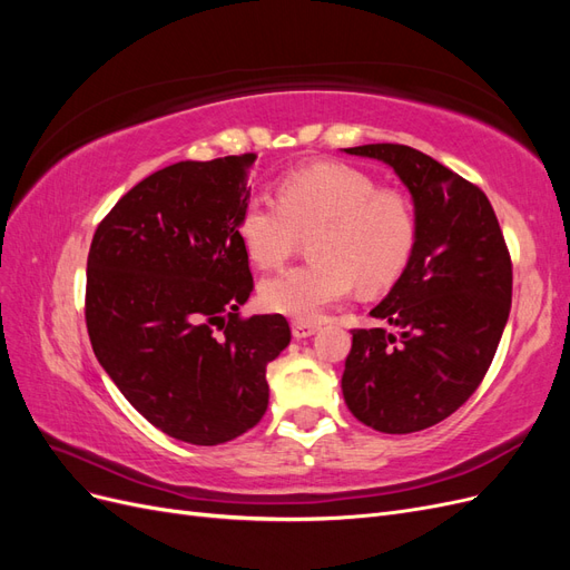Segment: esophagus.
Segmentation results:
<instances>
[{"label": "esophagus", "mask_w": 570, "mask_h": 570, "mask_svg": "<svg viewBox=\"0 0 570 570\" xmlns=\"http://www.w3.org/2000/svg\"><path fill=\"white\" fill-rule=\"evenodd\" d=\"M316 331H318V325L312 321H292V335H295L297 340L312 337Z\"/></svg>", "instance_id": "1"}]
</instances>
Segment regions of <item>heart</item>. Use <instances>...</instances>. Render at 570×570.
Returning <instances> with one entry per match:
<instances>
[{
	"instance_id": "1",
	"label": "heart",
	"mask_w": 570,
	"mask_h": 570,
	"mask_svg": "<svg viewBox=\"0 0 570 570\" xmlns=\"http://www.w3.org/2000/svg\"><path fill=\"white\" fill-rule=\"evenodd\" d=\"M237 230L262 268L285 264L314 233V262L264 281L262 299L271 312L316 321L354 285L377 292L400 278L419 226L406 195L347 164H314L285 176L278 199L249 197Z\"/></svg>"
}]
</instances>
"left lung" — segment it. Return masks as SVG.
Returning <instances> with one entry per match:
<instances>
[{"label": "left lung", "mask_w": 570, "mask_h": 570, "mask_svg": "<svg viewBox=\"0 0 570 570\" xmlns=\"http://www.w3.org/2000/svg\"><path fill=\"white\" fill-rule=\"evenodd\" d=\"M387 164L409 187L416 247L371 316L352 331L342 394L354 416L387 435L444 421L485 377L511 312V256L490 199L406 145L344 149Z\"/></svg>", "instance_id": "8db88e82"}]
</instances>
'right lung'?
<instances>
[{"label":"right lung","mask_w":570,"mask_h":570,"mask_svg":"<svg viewBox=\"0 0 570 570\" xmlns=\"http://www.w3.org/2000/svg\"><path fill=\"white\" fill-rule=\"evenodd\" d=\"M256 154L178 161L99 223L85 321L116 387L161 433L214 446L268 406L266 366L289 344L281 314L239 316L254 278L239 239Z\"/></svg>","instance_id":"obj_1"}]
</instances>
